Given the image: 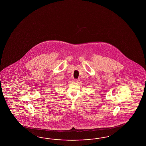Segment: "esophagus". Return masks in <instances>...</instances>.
<instances>
[{"label":"esophagus","mask_w":146,"mask_h":146,"mask_svg":"<svg viewBox=\"0 0 146 146\" xmlns=\"http://www.w3.org/2000/svg\"><path fill=\"white\" fill-rule=\"evenodd\" d=\"M79 79H74V82L78 83V82H79Z\"/></svg>","instance_id":"esophagus-1"}]
</instances>
